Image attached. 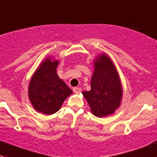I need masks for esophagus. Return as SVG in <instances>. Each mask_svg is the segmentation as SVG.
Masks as SVG:
<instances>
[{
    "label": "esophagus",
    "instance_id": "esophagus-1",
    "mask_svg": "<svg viewBox=\"0 0 157 157\" xmlns=\"http://www.w3.org/2000/svg\"><path fill=\"white\" fill-rule=\"evenodd\" d=\"M73 91L74 93H80V91H81V88H80V87H73Z\"/></svg>",
    "mask_w": 157,
    "mask_h": 157
}]
</instances>
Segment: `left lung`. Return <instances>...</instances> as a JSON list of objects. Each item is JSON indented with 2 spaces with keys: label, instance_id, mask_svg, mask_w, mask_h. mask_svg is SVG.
Wrapping results in <instances>:
<instances>
[{
  "label": "left lung",
  "instance_id": "left-lung-1",
  "mask_svg": "<svg viewBox=\"0 0 157 157\" xmlns=\"http://www.w3.org/2000/svg\"><path fill=\"white\" fill-rule=\"evenodd\" d=\"M82 94L95 117L112 115L121 105L123 96L121 78L113 62L105 53L96 56L91 90Z\"/></svg>",
  "mask_w": 157,
  "mask_h": 157
}]
</instances>
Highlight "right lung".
Instances as JSON below:
<instances>
[{"label": "right lung", "mask_w": 157, "mask_h": 157, "mask_svg": "<svg viewBox=\"0 0 157 157\" xmlns=\"http://www.w3.org/2000/svg\"><path fill=\"white\" fill-rule=\"evenodd\" d=\"M59 63L51 56L46 58L33 74L28 87L29 99L33 108L46 115L58 112L63 101L73 93L58 76Z\"/></svg>", "instance_id": "1"}]
</instances>
